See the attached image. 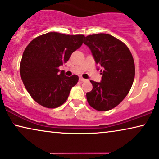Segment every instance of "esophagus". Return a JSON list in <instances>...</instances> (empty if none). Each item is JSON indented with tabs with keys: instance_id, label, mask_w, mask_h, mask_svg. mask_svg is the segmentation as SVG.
Here are the masks:
<instances>
[{
	"instance_id": "34e87169",
	"label": "esophagus",
	"mask_w": 159,
	"mask_h": 159,
	"mask_svg": "<svg viewBox=\"0 0 159 159\" xmlns=\"http://www.w3.org/2000/svg\"><path fill=\"white\" fill-rule=\"evenodd\" d=\"M79 80H80V82H85L86 81V80H85V79H84V78H82V77H80L79 78Z\"/></svg>"
}]
</instances>
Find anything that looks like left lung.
Masks as SVG:
<instances>
[{"instance_id": "8db88e82", "label": "left lung", "mask_w": 159, "mask_h": 159, "mask_svg": "<svg viewBox=\"0 0 159 159\" xmlns=\"http://www.w3.org/2000/svg\"><path fill=\"white\" fill-rule=\"evenodd\" d=\"M83 43L102 68V81H90L93 89L86 93L88 104L98 111L112 110L124 99L132 86L135 76L132 55L124 43L110 34L89 35Z\"/></svg>"}]
</instances>
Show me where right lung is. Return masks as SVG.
Returning a JSON list of instances; mask_svg holds the SVG:
<instances>
[{
    "label": "right lung",
    "instance_id": "right-lung-1",
    "mask_svg": "<svg viewBox=\"0 0 159 159\" xmlns=\"http://www.w3.org/2000/svg\"><path fill=\"white\" fill-rule=\"evenodd\" d=\"M84 35L50 32L35 38L25 49L20 75L35 102L47 108H56L67 100L77 75L66 77L58 69L82 44Z\"/></svg>",
    "mask_w": 159,
    "mask_h": 159
}]
</instances>
